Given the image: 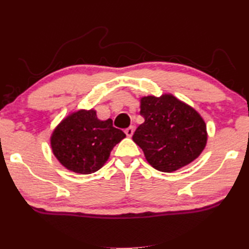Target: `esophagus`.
Returning a JSON list of instances; mask_svg holds the SVG:
<instances>
[{
  "label": "esophagus",
  "instance_id": "1",
  "mask_svg": "<svg viewBox=\"0 0 249 249\" xmlns=\"http://www.w3.org/2000/svg\"><path fill=\"white\" fill-rule=\"evenodd\" d=\"M125 134H126V136H127V137H132L133 134H134V127H133V126H130V127L126 128L125 129Z\"/></svg>",
  "mask_w": 249,
  "mask_h": 249
}]
</instances>
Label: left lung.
Segmentation results:
<instances>
[{
  "label": "left lung",
  "mask_w": 249,
  "mask_h": 249,
  "mask_svg": "<svg viewBox=\"0 0 249 249\" xmlns=\"http://www.w3.org/2000/svg\"><path fill=\"white\" fill-rule=\"evenodd\" d=\"M138 126L133 140L142 149L152 168L172 173L192 163L206 148L208 133L205 120L193 107L163 93L140 98Z\"/></svg>",
  "instance_id": "1"
}]
</instances>
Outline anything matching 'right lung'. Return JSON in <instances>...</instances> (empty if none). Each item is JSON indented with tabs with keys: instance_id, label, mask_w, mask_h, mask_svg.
<instances>
[{
	"instance_id": "1",
	"label": "right lung",
	"mask_w": 249,
	"mask_h": 249,
	"mask_svg": "<svg viewBox=\"0 0 249 249\" xmlns=\"http://www.w3.org/2000/svg\"><path fill=\"white\" fill-rule=\"evenodd\" d=\"M111 119L101 121L94 109H80L64 117L51 134L54 157L71 172L91 174L109 160L116 143L126 137L113 127Z\"/></svg>"
}]
</instances>
